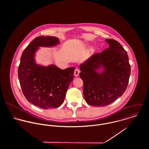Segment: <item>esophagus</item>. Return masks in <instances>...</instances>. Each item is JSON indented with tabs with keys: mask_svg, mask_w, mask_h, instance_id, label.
<instances>
[{
	"mask_svg": "<svg viewBox=\"0 0 149 149\" xmlns=\"http://www.w3.org/2000/svg\"><path fill=\"white\" fill-rule=\"evenodd\" d=\"M79 73H80V70H79V69H77V68H76V69H75L74 72V75H75L76 76H78L79 74Z\"/></svg>",
	"mask_w": 149,
	"mask_h": 149,
	"instance_id": "obj_1",
	"label": "esophagus"
}]
</instances>
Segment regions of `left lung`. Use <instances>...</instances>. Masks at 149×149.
<instances>
[{
  "mask_svg": "<svg viewBox=\"0 0 149 149\" xmlns=\"http://www.w3.org/2000/svg\"><path fill=\"white\" fill-rule=\"evenodd\" d=\"M109 47L95 54L80 65V77L83 81L86 102L103 107L115 102L125 92L131 66L126 51L115 40L107 39ZM102 65V73L95 70Z\"/></svg>",
  "mask_w": 149,
  "mask_h": 149,
  "instance_id": "left-lung-1",
  "label": "left lung"
}]
</instances>
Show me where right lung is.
Masks as SVG:
<instances>
[{"instance_id": "right-lung-1", "label": "right lung", "mask_w": 149, "mask_h": 149, "mask_svg": "<svg viewBox=\"0 0 149 149\" xmlns=\"http://www.w3.org/2000/svg\"><path fill=\"white\" fill-rule=\"evenodd\" d=\"M59 43L55 37H37L21 57L18 74L22 92L30 103L43 109L60 106L73 80L74 67L62 70L55 65L44 66L36 63L34 56L39 46L52 47Z\"/></svg>"}]
</instances>
